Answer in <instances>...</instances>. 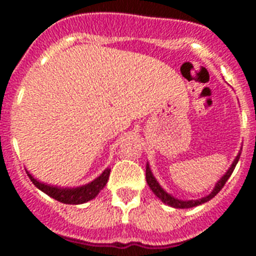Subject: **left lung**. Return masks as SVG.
<instances>
[{"mask_svg":"<svg viewBox=\"0 0 256 256\" xmlns=\"http://www.w3.org/2000/svg\"><path fill=\"white\" fill-rule=\"evenodd\" d=\"M239 158H240V152L238 154V156L235 158V160L232 162V164H231V168H228V171H227L226 174L223 175L222 179L219 180L216 184H215L214 190L211 191V194H208L207 196H204V198L202 199H196V200H180V199H176L174 198V196H171L170 194H168L166 191L162 188V187L160 186V183L156 182V178L152 176V171H150V168H148V164L146 166V180H148V184L150 186V188L152 190V192L158 196V198L162 200L164 203H166V204H168V206L171 207H175V208H190V207H195V206H199V204H202V203L207 202V200H210V199H212L215 196V195L218 194L219 191L222 190L223 186L226 184L227 179L230 178V175L232 174V171H234L235 166H236V164H238Z\"/></svg>","mask_w":256,"mask_h":256,"instance_id":"8db88e82","label":"left lung"}]
</instances>
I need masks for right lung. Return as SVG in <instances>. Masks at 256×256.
I'll return each instance as SVG.
<instances>
[{"label": "right lung", "instance_id": "1", "mask_svg": "<svg viewBox=\"0 0 256 256\" xmlns=\"http://www.w3.org/2000/svg\"><path fill=\"white\" fill-rule=\"evenodd\" d=\"M28 175H29L30 180L34 183V186L38 187L40 190L44 191L45 194H48L49 196L58 200V202L66 203V204H81V203H85L90 199L96 198V195L100 194V191L106 186L108 175H110V168H106L92 183L77 187V188H61V187L57 186H49V184H45V183L38 182L37 179H34L29 172H28Z\"/></svg>", "mask_w": 256, "mask_h": 256}]
</instances>
